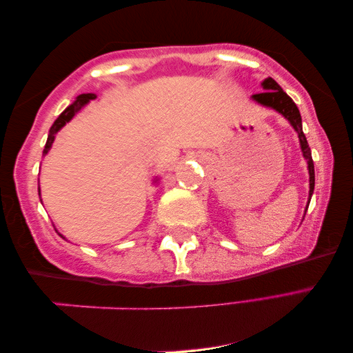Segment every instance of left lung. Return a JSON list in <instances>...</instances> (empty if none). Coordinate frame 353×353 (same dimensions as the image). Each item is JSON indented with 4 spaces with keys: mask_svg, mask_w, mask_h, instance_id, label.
<instances>
[{
    "mask_svg": "<svg viewBox=\"0 0 353 353\" xmlns=\"http://www.w3.org/2000/svg\"><path fill=\"white\" fill-rule=\"evenodd\" d=\"M261 88L264 92L261 94H256L252 97V100L258 103V105L270 108L281 114L288 122L291 123L294 131L297 132L299 136V142H300V150H302V154L305 161L308 164V175H310V192H308V203L307 208H305V214H307L311 195L314 192V163H313V156H311V150L308 147L307 137L303 134V128H302V117H300L299 108L296 106V103L292 101V98L283 90L279 83L272 78H265L261 83ZM305 217V216H303Z\"/></svg>",
    "mask_w": 353,
    "mask_h": 353,
    "instance_id": "obj_1",
    "label": "left lung"
}]
</instances>
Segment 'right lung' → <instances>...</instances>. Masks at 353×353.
Returning <instances> with one entry per match:
<instances>
[{
    "label": "right lung",
    "instance_id": "obj_1",
    "mask_svg": "<svg viewBox=\"0 0 353 353\" xmlns=\"http://www.w3.org/2000/svg\"><path fill=\"white\" fill-rule=\"evenodd\" d=\"M95 98H97L95 94H81V95L77 97V100H74L70 106L65 108V111H63L59 115V117L54 120V123L51 125L50 132H48V139H46V143H45V148H43V156L48 154L51 145H53V142H54L57 132H59L63 128V126H65L68 122H70V120L74 117V115H77L81 111V109H83L85 105H88L90 100H95ZM156 181H158V178H156ZM39 195H40V186H39ZM59 236H61V238H63L61 233H59ZM63 239H65V238H63Z\"/></svg>",
    "mask_w": 353,
    "mask_h": 353
}]
</instances>
